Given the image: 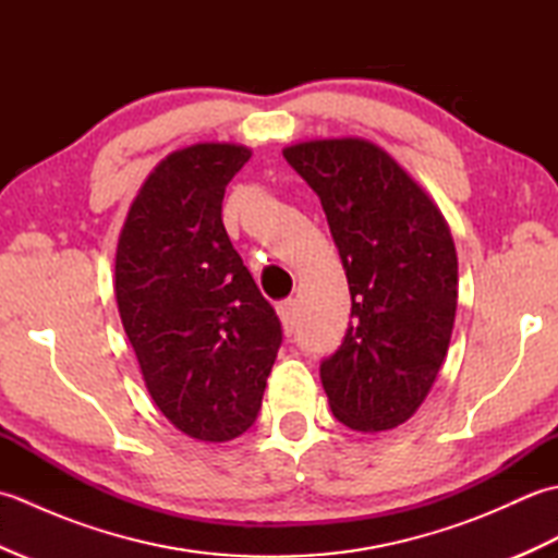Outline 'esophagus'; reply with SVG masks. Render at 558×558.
Segmentation results:
<instances>
[{
  "mask_svg": "<svg viewBox=\"0 0 558 558\" xmlns=\"http://www.w3.org/2000/svg\"><path fill=\"white\" fill-rule=\"evenodd\" d=\"M278 316H280V322H282V328H286V333L292 336L294 333V326H298V316H300L298 300H282L278 304Z\"/></svg>",
  "mask_w": 558,
  "mask_h": 558,
  "instance_id": "1",
  "label": "esophagus"
}]
</instances>
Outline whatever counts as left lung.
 I'll return each instance as SVG.
<instances>
[{"label": "left lung", "instance_id": "1", "mask_svg": "<svg viewBox=\"0 0 558 558\" xmlns=\"http://www.w3.org/2000/svg\"><path fill=\"white\" fill-rule=\"evenodd\" d=\"M282 156L322 198L350 286L352 322L322 362L330 410L354 432L396 429L417 412L448 352L453 236L420 184L369 141H310Z\"/></svg>", "mask_w": 558, "mask_h": 558}]
</instances>
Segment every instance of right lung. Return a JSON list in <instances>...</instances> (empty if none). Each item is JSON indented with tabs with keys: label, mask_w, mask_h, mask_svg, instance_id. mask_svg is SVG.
<instances>
[{
	"label": "right lung",
	"mask_w": 558,
	"mask_h": 558,
	"mask_svg": "<svg viewBox=\"0 0 558 558\" xmlns=\"http://www.w3.org/2000/svg\"><path fill=\"white\" fill-rule=\"evenodd\" d=\"M252 158L196 144L148 174L117 244L114 294L150 398L177 429L222 444L258 417L282 326L222 225Z\"/></svg>",
	"instance_id": "add662e5"
}]
</instances>
